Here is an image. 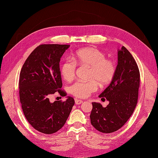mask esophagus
<instances>
[{"label": "esophagus", "instance_id": "1", "mask_svg": "<svg viewBox=\"0 0 158 158\" xmlns=\"http://www.w3.org/2000/svg\"><path fill=\"white\" fill-rule=\"evenodd\" d=\"M82 102V100H79V99H77V98L75 99V103H76V104H77V105L81 104Z\"/></svg>", "mask_w": 158, "mask_h": 158}]
</instances>
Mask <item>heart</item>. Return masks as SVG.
<instances>
[{
    "mask_svg": "<svg viewBox=\"0 0 158 158\" xmlns=\"http://www.w3.org/2000/svg\"><path fill=\"white\" fill-rule=\"evenodd\" d=\"M73 62L66 60L61 65V73L66 81L73 79L76 72V64L89 69L88 79L90 81H77L70 87V93L78 98H86L98 89V84L105 86L113 80L117 65L110 59H107L103 52L95 48H85L79 50L73 54Z\"/></svg>",
    "mask_w": 158,
    "mask_h": 158,
    "instance_id": "b5f03b06",
    "label": "heart"
}]
</instances>
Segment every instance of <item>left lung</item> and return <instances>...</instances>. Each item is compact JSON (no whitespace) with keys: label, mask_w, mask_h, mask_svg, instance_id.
I'll return each instance as SVG.
<instances>
[{"label":"left lung","mask_w":158,"mask_h":158,"mask_svg":"<svg viewBox=\"0 0 158 158\" xmlns=\"http://www.w3.org/2000/svg\"><path fill=\"white\" fill-rule=\"evenodd\" d=\"M140 75L138 66L128 50L118 51V64L113 80L99 97L110 102L106 107L93 102L90 114L92 125L103 133L120 129L133 113L138 102Z\"/></svg>","instance_id":"8db88e82"}]
</instances>
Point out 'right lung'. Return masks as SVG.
<instances>
[{"instance_id": "add662e5", "label": "right lung", "mask_w": 158, "mask_h": 158, "mask_svg": "<svg viewBox=\"0 0 158 158\" xmlns=\"http://www.w3.org/2000/svg\"><path fill=\"white\" fill-rule=\"evenodd\" d=\"M69 45L41 44L25 61L20 73L19 95L22 111L36 130L51 135L64 125L74 105V99L49 101L52 94L66 93L61 88V57Z\"/></svg>"}]
</instances>
